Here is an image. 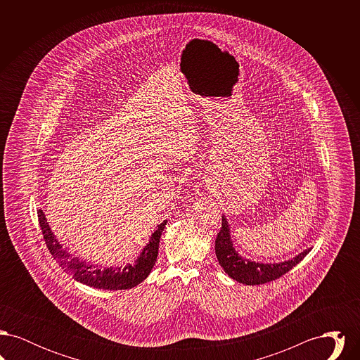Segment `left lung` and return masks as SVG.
Instances as JSON below:
<instances>
[{
  "instance_id": "1",
  "label": "left lung",
  "mask_w": 360,
  "mask_h": 360,
  "mask_svg": "<svg viewBox=\"0 0 360 360\" xmlns=\"http://www.w3.org/2000/svg\"><path fill=\"white\" fill-rule=\"evenodd\" d=\"M214 250L217 260L223 267L224 271L232 279L244 285H262L278 279L279 276L290 271L291 269L297 266L310 251V248H308L290 260L279 263H257L254 260L240 257L233 247V241L231 239V229L225 216H223L221 229L217 235Z\"/></svg>"
}]
</instances>
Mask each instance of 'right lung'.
I'll use <instances>...</instances> for the list:
<instances>
[{
    "label": "right lung",
    "mask_w": 360,
    "mask_h": 360,
    "mask_svg": "<svg viewBox=\"0 0 360 360\" xmlns=\"http://www.w3.org/2000/svg\"><path fill=\"white\" fill-rule=\"evenodd\" d=\"M37 217H39V224L43 232L44 241L52 257L56 260V263L75 281L87 285L90 288L103 289V290L132 289L150 275L158 257L160 235L165 231V226L167 224V220H165L163 223L156 226L148 244L143 248L141 254L135 260V264H127L125 267L103 269V266H98V264L96 266V264L86 263L85 260L74 257L66 248H63V245L53 235L50 225L47 223L46 214L41 209L37 210Z\"/></svg>",
    "instance_id": "add662e5"
}]
</instances>
